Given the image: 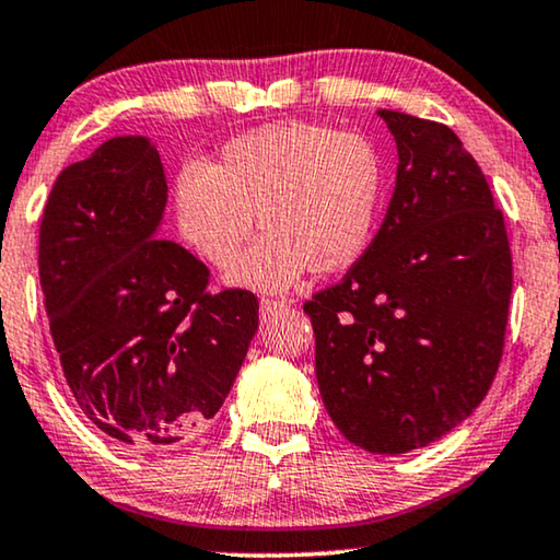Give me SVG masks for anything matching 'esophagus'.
I'll return each mask as SVG.
<instances>
[{"label": "esophagus", "instance_id": "1", "mask_svg": "<svg viewBox=\"0 0 560 560\" xmlns=\"http://www.w3.org/2000/svg\"><path fill=\"white\" fill-rule=\"evenodd\" d=\"M288 303L285 301H275V298H262L259 301V311H262V318H272L278 316L280 311H285Z\"/></svg>", "mask_w": 560, "mask_h": 560}]
</instances>
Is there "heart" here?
<instances>
[{"label": "heart", "mask_w": 560, "mask_h": 560, "mask_svg": "<svg viewBox=\"0 0 560 560\" xmlns=\"http://www.w3.org/2000/svg\"><path fill=\"white\" fill-rule=\"evenodd\" d=\"M385 201V160L366 135L290 119L229 140L173 186L178 236L234 285L285 290L308 270H347L370 247Z\"/></svg>", "instance_id": "obj_1"}]
</instances>
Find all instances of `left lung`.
Listing matches in <instances>:
<instances>
[{"mask_svg": "<svg viewBox=\"0 0 560 560\" xmlns=\"http://www.w3.org/2000/svg\"><path fill=\"white\" fill-rule=\"evenodd\" d=\"M380 117L400 158L387 217L343 280L303 311L320 397L343 439L405 454L469 418L492 387L512 252L485 173L454 129L393 109Z\"/></svg>", "mask_w": 560, "mask_h": 560, "instance_id": "8db88e82", "label": "left lung"}]
</instances>
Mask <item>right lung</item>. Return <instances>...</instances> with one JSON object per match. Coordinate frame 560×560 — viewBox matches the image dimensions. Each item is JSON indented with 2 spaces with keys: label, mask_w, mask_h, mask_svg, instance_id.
I'll use <instances>...</instances> for the list:
<instances>
[{
  "label": "right lung",
  "mask_w": 560,
  "mask_h": 560,
  "mask_svg": "<svg viewBox=\"0 0 560 560\" xmlns=\"http://www.w3.org/2000/svg\"><path fill=\"white\" fill-rule=\"evenodd\" d=\"M165 201L155 144L114 137L52 183L37 247L73 400L98 431L135 451L203 431L259 318L255 293H209V267L155 236Z\"/></svg>",
  "instance_id": "1"
}]
</instances>
